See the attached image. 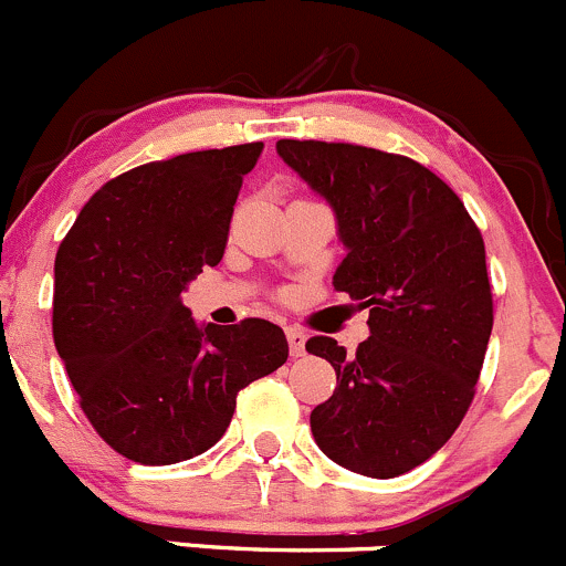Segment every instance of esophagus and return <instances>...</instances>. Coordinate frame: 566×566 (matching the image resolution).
Returning a JSON list of instances; mask_svg holds the SVG:
<instances>
[{"label":"esophagus","mask_w":566,"mask_h":566,"mask_svg":"<svg viewBox=\"0 0 566 566\" xmlns=\"http://www.w3.org/2000/svg\"><path fill=\"white\" fill-rule=\"evenodd\" d=\"M287 345H290V356L301 358L306 353V334L301 328H287Z\"/></svg>","instance_id":"obj_1"}]
</instances>
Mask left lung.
I'll return each mask as SVG.
<instances>
[{
  "label": "left lung",
  "instance_id": "8db88e82",
  "mask_svg": "<svg viewBox=\"0 0 566 566\" xmlns=\"http://www.w3.org/2000/svg\"><path fill=\"white\" fill-rule=\"evenodd\" d=\"M276 153L334 210L347 251L334 287L369 310L353 358L331 336L306 342L336 373L312 436L353 473H408L452 438L482 373L493 331L482 235L458 193L410 158L298 139Z\"/></svg>",
  "mask_w": 566,
  "mask_h": 566
}]
</instances>
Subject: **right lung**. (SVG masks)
<instances>
[{
  "mask_svg": "<svg viewBox=\"0 0 566 566\" xmlns=\"http://www.w3.org/2000/svg\"><path fill=\"white\" fill-rule=\"evenodd\" d=\"M262 142L153 161L93 193L56 251L54 345L101 438L142 465L208 452L238 391L287 361L279 325L197 323L180 295L219 265Z\"/></svg>",
  "mask_w": 566,
  "mask_h": 566,
  "instance_id": "obj_1",
  "label": "right lung"
}]
</instances>
